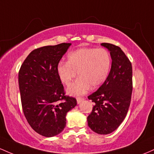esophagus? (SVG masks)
<instances>
[{
	"label": "esophagus",
	"instance_id": "obj_1",
	"mask_svg": "<svg viewBox=\"0 0 154 154\" xmlns=\"http://www.w3.org/2000/svg\"><path fill=\"white\" fill-rule=\"evenodd\" d=\"M77 103L78 104H80L83 101V100H84V97H77Z\"/></svg>",
	"mask_w": 154,
	"mask_h": 154
}]
</instances>
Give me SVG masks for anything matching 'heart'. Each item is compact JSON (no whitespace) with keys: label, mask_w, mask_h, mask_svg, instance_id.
Wrapping results in <instances>:
<instances>
[{"label":"heart","mask_w":154,"mask_h":154,"mask_svg":"<svg viewBox=\"0 0 154 154\" xmlns=\"http://www.w3.org/2000/svg\"><path fill=\"white\" fill-rule=\"evenodd\" d=\"M111 57L103 48H81L68 55L67 63H60L57 72L60 81L69 85L76 76L79 79L68 88L70 95H82L90 89H96L105 82L109 73Z\"/></svg>","instance_id":"1"}]
</instances>
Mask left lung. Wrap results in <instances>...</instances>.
I'll return each instance as SVG.
<instances>
[{"mask_svg":"<svg viewBox=\"0 0 154 154\" xmlns=\"http://www.w3.org/2000/svg\"><path fill=\"white\" fill-rule=\"evenodd\" d=\"M101 45L110 51L111 68L103 85L88 96L94 105L87 122L94 132L108 134L118 128L128 112L132 92V68L120 47L108 43Z\"/></svg>","mask_w":154,"mask_h":154,"instance_id":"1","label":"left lung"}]
</instances>
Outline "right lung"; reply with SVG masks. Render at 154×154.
I'll return each instance as SVG.
<instances>
[{
	"label": "right lung",
	"instance_id": "1",
	"mask_svg": "<svg viewBox=\"0 0 154 154\" xmlns=\"http://www.w3.org/2000/svg\"><path fill=\"white\" fill-rule=\"evenodd\" d=\"M70 45L63 43L33 50L19 71L24 114L32 129L44 137L60 134L66 125L67 113L77 105L75 98L65 95L57 72Z\"/></svg>",
	"mask_w": 154,
	"mask_h": 154
}]
</instances>
